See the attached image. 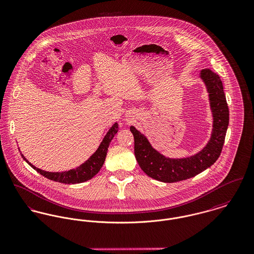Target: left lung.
<instances>
[{"mask_svg": "<svg viewBox=\"0 0 254 254\" xmlns=\"http://www.w3.org/2000/svg\"><path fill=\"white\" fill-rule=\"evenodd\" d=\"M214 117L213 133L207 146L195 156L172 159L160 155L150 145L147 138L135 127H130L134 137V155L141 169L153 179L164 183L184 181L203 172L212 166L220 156L229 124V109L218 74L209 68L201 70Z\"/></svg>", "mask_w": 254, "mask_h": 254, "instance_id": "left-lung-1", "label": "left lung"}]
</instances>
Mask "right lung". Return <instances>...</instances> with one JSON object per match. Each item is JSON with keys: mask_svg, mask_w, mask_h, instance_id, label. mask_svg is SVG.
<instances>
[{"mask_svg": "<svg viewBox=\"0 0 254 254\" xmlns=\"http://www.w3.org/2000/svg\"><path fill=\"white\" fill-rule=\"evenodd\" d=\"M118 132V124H114L112 127L109 129L107 134L103 138L101 144L99 145L96 153L91 156L87 161H85L83 164H81L79 167L75 169H71L69 171L64 172H46L43 170H40L39 168L35 167L33 164L28 162L26 158H24L38 173L44 176L45 178L63 183V184H79L86 182L90 179H92L96 174H98V171L102 167L105 157L107 155V150L109 147V144L111 140L113 139L114 135ZM24 157V156H23Z\"/></svg>", "mask_w": 254, "mask_h": 254, "instance_id": "1", "label": "right lung"}]
</instances>
